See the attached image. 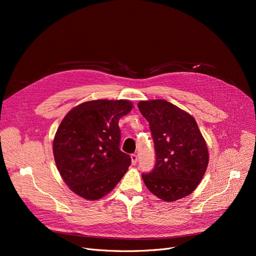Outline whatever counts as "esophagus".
<instances>
[{
    "instance_id": "esophagus-1",
    "label": "esophagus",
    "mask_w": 256,
    "mask_h": 256,
    "mask_svg": "<svg viewBox=\"0 0 256 256\" xmlns=\"http://www.w3.org/2000/svg\"><path fill=\"white\" fill-rule=\"evenodd\" d=\"M130 160H132V165H136V163H137V160H138V158H137V154H130Z\"/></svg>"
}]
</instances>
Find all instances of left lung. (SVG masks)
<instances>
[{
	"instance_id": "1",
	"label": "left lung",
	"mask_w": 256,
	"mask_h": 256,
	"mask_svg": "<svg viewBox=\"0 0 256 256\" xmlns=\"http://www.w3.org/2000/svg\"><path fill=\"white\" fill-rule=\"evenodd\" d=\"M141 114L150 122L156 163L143 173L145 186L167 202L190 195L208 165V150L195 118L164 100H142Z\"/></svg>"
}]
</instances>
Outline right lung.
Masks as SVG:
<instances>
[{
  "label": "right lung",
  "mask_w": 256,
  "mask_h": 256,
  "mask_svg": "<svg viewBox=\"0 0 256 256\" xmlns=\"http://www.w3.org/2000/svg\"><path fill=\"white\" fill-rule=\"evenodd\" d=\"M126 100H96L67 113L52 141L57 169L70 189L87 200L110 193L130 165V156L119 150V119L128 114Z\"/></svg>",
  "instance_id": "add662e5"
}]
</instances>
